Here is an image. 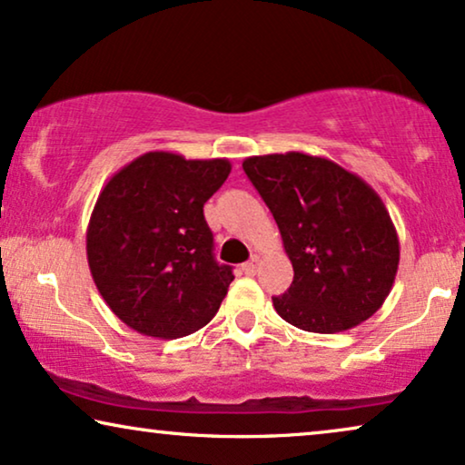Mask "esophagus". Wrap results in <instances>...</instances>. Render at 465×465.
<instances>
[{"label": "esophagus", "instance_id": "esophagus-1", "mask_svg": "<svg viewBox=\"0 0 465 465\" xmlns=\"http://www.w3.org/2000/svg\"><path fill=\"white\" fill-rule=\"evenodd\" d=\"M241 269H243V272H247V275H253V272L260 269V256H252L243 266H241Z\"/></svg>", "mask_w": 465, "mask_h": 465}]
</instances>
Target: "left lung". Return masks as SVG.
I'll return each instance as SVG.
<instances>
[{
    "instance_id": "8db88e82",
    "label": "left lung",
    "mask_w": 465,
    "mask_h": 465,
    "mask_svg": "<svg viewBox=\"0 0 465 465\" xmlns=\"http://www.w3.org/2000/svg\"><path fill=\"white\" fill-rule=\"evenodd\" d=\"M243 171L282 232L294 282L272 307L292 326L334 334L390 296L400 241L381 196L360 175L304 152L250 156Z\"/></svg>"
}]
</instances>
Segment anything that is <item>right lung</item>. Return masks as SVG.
Returning <instances> with one entry per match:
<instances>
[{
  "mask_svg": "<svg viewBox=\"0 0 465 465\" xmlns=\"http://www.w3.org/2000/svg\"><path fill=\"white\" fill-rule=\"evenodd\" d=\"M226 158L145 152L116 171L86 228L93 282L139 334L180 339L212 322L234 279L213 258L203 205L231 173Z\"/></svg>",
  "mask_w": 465,
  "mask_h": 465,
  "instance_id": "right-lung-1",
  "label": "right lung"
}]
</instances>
